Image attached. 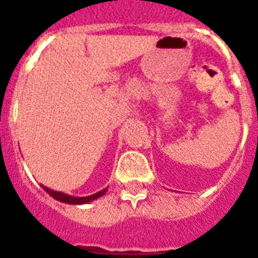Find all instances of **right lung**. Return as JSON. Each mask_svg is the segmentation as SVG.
<instances>
[{"label":"right lung","instance_id":"1","mask_svg":"<svg viewBox=\"0 0 258 258\" xmlns=\"http://www.w3.org/2000/svg\"><path fill=\"white\" fill-rule=\"evenodd\" d=\"M42 186V184H41ZM45 191L49 194L50 197H52L54 199L59 200L61 203H67V204H86V203L92 202V200L98 199V198H101L102 195H104L107 191V188H103L97 194H93L90 197H83V198H75V197H71V195H67V194H63V192H59V191H54L51 188L46 187V186H42Z\"/></svg>","mask_w":258,"mask_h":258}]
</instances>
